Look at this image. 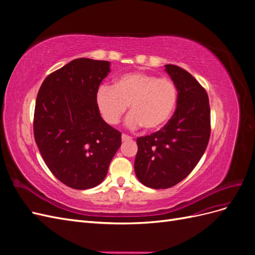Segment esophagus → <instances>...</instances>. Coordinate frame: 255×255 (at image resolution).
I'll return each instance as SVG.
<instances>
[{
  "instance_id": "34e87169",
  "label": "esophagus",
  "mask_w": 255,
  "mask_h": 255,
  "mask_svg": "<svg viewBox=\"0 0 255 255\" xmlns=\"http://www.w3.org/2000/svg\"><path fill=\"white\" fill-rule=\"evenodd\" d=\"M121 138H122V140H123V141H128V140H130V139H132V137L128 136V135H127V134H122V135H121Z\"/></svg>"
}]
</instances>
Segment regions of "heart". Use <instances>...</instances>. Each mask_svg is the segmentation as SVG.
<instances>
[{"label": "heart", "mask_w": 255, "mask_h": 255, "mask_svg": "<svg viewBox=\"0 0 255 255\" xmlns=\"http://www.w3.org/2000/svg\"><path fill=\"white\" fill-rule=\"evenodd\" d=\"M96 101L103 119L110 125L118 123L129 105L128 127L137 128L143 126L145 129L154 130L171 117L177 101V89L168 78L132 72L116 79L114 86L100 87Z\"/></svg>", "instance_id": "heart-1"}]
</instances>
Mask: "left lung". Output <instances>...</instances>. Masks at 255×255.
I'll use <instances>...</instances> for the list:
<instances>
[{
    "label": "left lung",
    "instance_id": "8db88e82",
    "mask_svg": "<svg viewBox=\"0 0 255 255\" xmlns=\"http://www.w3.org/2000/svg\"><path fill=\"white\" fill-rule=\"evenodd\" d=\"M165 67L177 89V106L163 128L137 138L134 165L137 179L154 189H166L183 181L202 157L211 136L206 90L185 69Z\"/></svg>",
    "mask_w": 255,
    "mask_h": 255
}]
</instances>
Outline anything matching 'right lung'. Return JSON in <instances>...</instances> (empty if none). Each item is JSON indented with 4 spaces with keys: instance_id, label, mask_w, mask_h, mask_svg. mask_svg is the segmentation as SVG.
Listing matches in <instances>:
<instances>
[{
    "instance_id": "right-lung-1",
    "label": "right lung",
    "mask_w": 255,
    "mask_h": 255,
    "mask_svg": "<svg viewBox=\"0 0 255 255\" xmlns=\"http://www.w3.org/2000/svg\"><path fill=\"white\" fill-rule=\"evenodd\" d=\"M110 61L74 59L49 74L38 91L34 137L50 171L74 189L101 183L121 133L100 115L96 97Z\"/></svg>"
}]
</instances>
